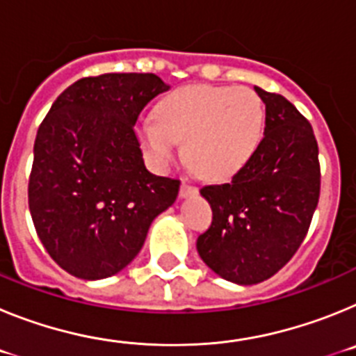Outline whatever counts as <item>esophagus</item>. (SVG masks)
<instances>
[{"instance_id":"34e87169","label":"esophagus","mask_w":356,"mask_h":356,"mask_svg":"<svg viewBox=\"0 0 356 356\" xmlns=\"http://www.w3.org/2000/svg\"><path fill=\"white\" fill-rule=\"evenodd\" d=\"M197 193V188L193 187V185H187V184H181L180 187V197H188L193 196V194Z\"/></svg>"}]
</instances>
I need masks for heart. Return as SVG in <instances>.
Listing matches in <instances>:
<instances>
[{
	"label": "heart",
	"instance_id": "obj_1",
	"mask_svg": "<svg viewBox=\"0 0 356 356\" xmlns=\"http://www.w3.org/2000/svg\"><path fill=\"white\" fill-rule=\"evenodd\" d=\"M264 105L248 87L187 85L163 96L153 119L140 121L137 139L159 169L184 143V156L201 176L226 180L241 171L264 134Z\"/></svg>",
	"mask_w": 356,
	"mask_h": 356
}]
</instances>
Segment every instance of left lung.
Wrapping results in <instances>:
<instances>
[{
  "mask_svg": "<svg viewBox=\"0 0 356 356\" xmlns=\"http://www.w3.org/2000/svg\"><path fill=\"white\" fill-rule=\"evenodd\" d=\"M266 105L264 139L228 184L200 194L213 219L196 242L201 260L237 285L271 278L301 246L319 201V149L310 122L280 94L254 87Z\"/></svg>",
  "mask_w": 356,
  "mask_h": 356,
  "instance_id": "left-lung-1",
  "label": "left lung"
}]
</instances>
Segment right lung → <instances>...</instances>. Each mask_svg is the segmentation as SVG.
<instances>
[{"label":"right lung","mask_w":356,"mask_h":356,"mask_svg":"<svg viewBox=\"0 0 356 356\" xmlns=\"http://www.w3.org/2000/svg\"><path fill=\"white\" fill-rule=\"evenodd\" d=\"M151 72L81 78L56 97L37 131L28 203L37 235L81 280L118 275L176 201L180 180L151 175L134 127L168 90Z\"/></svg>","instance_id":"add662e5"}]
</instances>
